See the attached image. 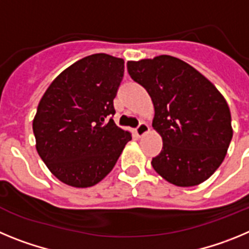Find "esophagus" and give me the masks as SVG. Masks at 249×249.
<instances>
[{"mask_svg":"<svg viewBox=\"0 0 249 249\" xmlns=\"http://www.w3.org/2000/svg\"><path fill=\"white\" fill-rule=\"evenodd\" d=\"M148 131H149V126L144 122L140 123V126L136 128V133H137V136H143L144 133H147Z\"/></svg>","mask_w":249,"mask_h":249,"instance_id":"34e87169","label":"esophagus"}]
</instances>
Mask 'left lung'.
Segmentation results:
<instances>
[{"label": "left lung", "mask_w": 249, "mask_h": 249, "mask_svg": "<svg viewBox=\"0 0 249 249\" xmlns=\"http://www.w3.org/2000/svg\"><path fill=\"white\" fill-rule=\"evenodd\" d=\"M127 70L155 107L152 126L163 141L151 162L156 172L178 187L208 179L223 162L233 136L221 92L192 66L167 54L128 61Z\"/></svg>", "instance_id": "8db88e82"}]
</instances>
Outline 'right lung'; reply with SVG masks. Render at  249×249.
<instances>
[{
  "label": "right lung",
  "instance_id": "right-lung-1",
  "mask_svg": "<svg viewBox=\"0 0 249 249\" xmlns=\"http://www.w3.org/2000/svg\"><path fill=\"white\" fill-rule=\"evenodd\" d=\"M123 72L122 58L91 54L61 72L39 101L32 123L36 149L65 184H97L132 140L131 132L112 120Z\"/></svg>",
  "mask_w": 249,
  "mask_h": 249
}]
</instances>
